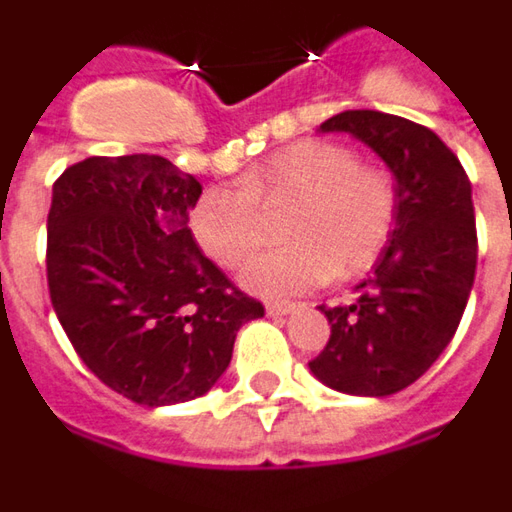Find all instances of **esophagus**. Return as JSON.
<instances>
[{"label": "esophagus", "mask_w": 512, "mask_h": 512, "mask_svg": "<svg viewBox=\"0 0 512 512\" xmlns=\"http://www.w3.org/2000/svg\"><path fill=\"white\" fill-rule=\"evenodd\" d=\"M293 310H296V305H291V302H266L268 316H288Z\"/></svg>", "instance_id": "34e87169"}]
</instances>
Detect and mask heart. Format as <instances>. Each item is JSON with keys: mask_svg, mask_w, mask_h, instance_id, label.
<instances>
[{"mask_svg": "<svg viewBox=\"0 0 512 512\" xmlns=\"http://www.w3.org/2000/svg\"><path fill=\"white\" fill-rule=\"evenodd\" d=\"M288 210L282 241L241 274L263 296L352 280L377 263L399 216V185L352 146L305 138L246 171L238 188H210L191 213L196 244L221 268L244 266L268 235L266 213Z\"/></svg>", "mask_w": 512, "mask_h": 512, "instance_id": "1", "label": "heart"}]
</instances>
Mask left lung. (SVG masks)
Returning <instances> with one entry per match:
<instances>
[{
    "mask_svg": "<svg viewBox=\"0 0 512 512\" xmlns=\"http://www.w3.org/2000/svg\"><path fill=\"white\" fill-rule=\"evenodd\" d=\"M321 130L352 132L388 163L399 216L357 302L321 305L330 341L310 371L332 391L391 396L438 360L466 310L477 271L471 182L430 127L402 116L346 110Z\"/></svg>",
    "mask_w": 512,
    "mask_h": 512,
    "instance_id": "left-lung-1",
    "label": "left lung"
}]
</instances>
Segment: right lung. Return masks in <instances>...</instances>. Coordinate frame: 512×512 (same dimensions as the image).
I'll return each mask as SVG.
<instances>
[{"instance_id": "1", "label": "right lung", "mask_w": 512, "mask_h": 512, "mask_svg": "<svg viewBox=\"0 0 512 512\" xmlns=\"http://www.w3.org/2000/svg\"><path fill=\"white\" fill-rule=\"evenodd\" d=\"M196 177L160 155L85 157L55 180L46 282L74 352L107 388L163 407L207 393L263 305L202 255Z\"/></svg>"}]
</instances>
